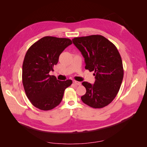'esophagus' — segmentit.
I'll list each match as a JSON object with an SVG mask.
<instances>
[{"mask_svg": "<svg viewBox=\"0 0 147 147\" xmlns=\"http://www.w3.org/2000/svg\"><path fill=\"white\" fill-rule=\"evenodd\" d=\"M73 83L74 84H75V85L77 86H79V85H81V83L80 82H77V81H75V80H74L73 81Z\"/></svg>", "mask_w": 147, "mask_h": 147, "instance_id": "obj_1", "label": "esophagus"}]
</instances>
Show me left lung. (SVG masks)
<instances>
[{
  "label": "left lung",
  "instance_id": "8db88e82",
  "mask_svg": "<svg viewBox=\"0 0 147 147\" xmlns=\"http://www.w3.org/2000/svg\"><path fill=\"white\" fill-rule=\"evenodd\" d=\"M72 42L84 58L85 69L94 71L96 79L93 84L82 83L86 92L82 100L91 107L103 108L115 98L121 86L124 75L121 56L114 44L100 35L75 37Z\"/></svg>",
  "mask_w": 147,
  "mask_h": 147
}]
</instances>
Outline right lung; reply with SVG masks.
Instances as JSON below:
<instances>
[{
    "instance_id": "add662e5",
    "label": "right lung",
    "mask_w": 147,
    "mask_h": 147,
    "mask_svg": "<svg viewBox=\"0 0 147 147\" xmlns=\"http://www.w3.org/2000/svg\"><path fill=\"white\" fill-rule=\"evenodd\" d=\"M72 43L69 38L47 36L34 43L26 52L22 80L26 96L36 108L54 109L61 103L65 89L72 84L71 80H57L49 74L61 53Z\"/></svg>"
}]
</instances>
